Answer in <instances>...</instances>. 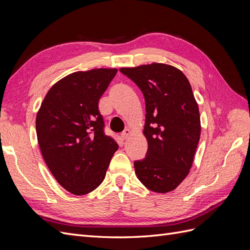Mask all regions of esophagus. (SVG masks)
Returning a JSON list of instances; mask_svg holds the SVG:
<instances>
[{"label": "esophagus", "mask_w": 250, "mask_h": 250, "mask_svg": "<svg viewBox=\"0 0 250 250\" xmlns=\"http://www.w3.org/2000/svg\"><path fill=\"white\" fill-rule=\"evenodd\" d=\"M130 130L129 129H125L124 132H122V134H121V138H122V140H126L128 137L130 135Z\"/></svg>", "instance_id": "obj_1"}]
</instances>
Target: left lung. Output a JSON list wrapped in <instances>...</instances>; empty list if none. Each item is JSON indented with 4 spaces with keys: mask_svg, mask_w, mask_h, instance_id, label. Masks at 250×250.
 <instances>
[{
    "mask_svg": "<svg viewBox=\"0 0 250 250\" xmlns=\"http://www.w3.org/2000/svg\"><path fill=\"white\" fill-rule=\"evenodd\" d=\"M145 98L144 135L147 155L134 162L141 183L156 193L171 192L187 176L200 139L198 104L185 74L172 65L153 62L121 67Z\"/></svg>",
    "mask_w": 250,
    "mask_h": 250,
    "instance_id": "left-lung-1",
    "label": "left lung"
}]
</instances>
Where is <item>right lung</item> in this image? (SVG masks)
<instances>
[{"instance_id":"add662e5","label":"right lung","mask_w":250,"mask_h":250,"mask_svg":"<svg viewBox=\"0 0 250 250\" xmlns=\"http://www.w3.org/2000/svg\"><path fill=\"white\" fill-rule=\"evenodd\" d=\"M117 69L75 72L53 85L36 115L37 141L57 183L74 195L101 185L117 142L104 133L98 103Z\"/></svg>"}]
</instances>
